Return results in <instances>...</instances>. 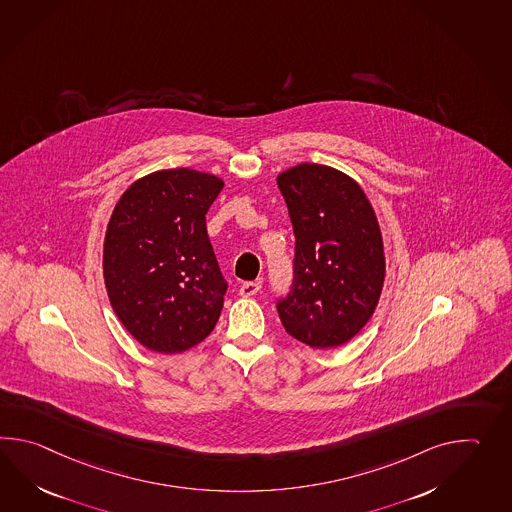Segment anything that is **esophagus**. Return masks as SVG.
<instances>
[{
    "label": "esophagus",
    "instance_id": "obj_1",
    "mask_svg": "<svg viewBox=\"0 0 512 512\" xmlns=\"http://www.w3.org/2000/svg\"><path fill=\"white\" fill-rule=\"evenodd\" d=\"M259 290H261V283L259 281H250V283L242 284L239 292L242 297H251L255 296Z\"/></svg>",
    "mask_w": 512,
    "mask_h": 512
}]
</instances>
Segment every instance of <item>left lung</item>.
Masks as SVG:
<instances>
[{
    "label": "left lung",
    "mask_w": 512,
    "mask_h": 512,
    "mask_svg": "<svg viewBox=\"0 0 512 512\" xmlns=\"http://www.w3.org/2000/svg\"><path fill=\"white\" fill-rule=\"evenodd\" d=\"M296 235L294 292L277 305L286 332L312 349L353 340L386 281L382 231L362 185L329 165L277 176Z\"/></svg>",
    "instance_id": "left-lung-1"
}]
</instances>
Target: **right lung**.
<instances>
[{
    "instance_id": "add662e5",
    "label": "right lung",
    "mask_w": 512,
    "mask_h": 512,
    "mask_svg": "<svg viewBox=\"0 0 512 512\" xmlns=\"http://www.w3.org/2000/svg\"><path fill=\"white\" fill-rule=\"evenodd\" d=\"M222 189L209 172L161 169L137 178L112 211L104 286L125 329L154 353L189 351L220 318L228 283L205 215Z\"/></svg>"
}]
</instances>
